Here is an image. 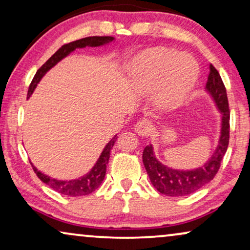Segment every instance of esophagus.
<instances>
[{"label": "esophagus", "mask_w": 250, "mask_h": 250, "mask_svg": "<svg viewBox=\"0 0 250 250\" xmlns=\"http://www.w3.org/2000/svg\"><path fill=\"white\" fill-rule=\"evenodd\" d=\"M134 129L139 135L149 136L152 131V124L148 119H142V121H139L136 123Z\"/></svg>", "instance_id": "34e87169"}]
</instances>
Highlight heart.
Segmentation results:
<instances>
[{
	"mask_svg": "<svg viewBox=\"0 0 250 250\" xmlns=\"http://www.w3.org/2000/svg\"><path fill=\"white\" fill-rule=\"evenodd\" d=\"M133 88L149 93L160 86L159 102L174 107L187 97L198 78V66L189 56L170 49L146 51L132 60L128 68Z\"/></svg>",
	"mask_w": 250,
	"mask_h": 250,
	"instance_id": "b5f03b06",
	"label": "heart"
}]
</instances>
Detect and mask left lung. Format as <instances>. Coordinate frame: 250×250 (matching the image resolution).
<instances>
[{"label": "left lung", "instance_id": "8db88e82", "mask_svg": "<svg viewBox=\"0 0 250 250\" xmlns=\"http://www.w3.org/2000/svg\"><path fill=\"white\" fill-rule=\"evenodd\" d=\"M206 90L209 92L217 108L222 114V127L218 146L209 160L200 168L193 170H179L169 168L158 162L153 155L152 146H146L142 153L143 165L146 167L152 186L160 193L169 197H181L196 192L206 186L216 175L221 162L228 150L230 139V109L227 95V88L223 81L213 64H209V75L206 83Z\"/></svg>", "mask_w": 250, "mask_h": 250}]
</instances>
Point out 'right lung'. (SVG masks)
<instances>
[{"label": "right lung", "mask_w": 250, "mask_h": 250, "mask_svg": "<svg viewBox=\"0 0 250 250\" xmlns=\"http://www.w3.org/2000/svg\"><path fill=\"white\" fill-rule=\"evenodd\" d=\"M114 41V37L111 36H91V37H85V39H81L74 42H70L68 44H64L36 71L35 76H34L32 83L29 85L28 93L27 97H30L32 93L35 90L36 85L41 81L44 75L46 74L47 70H50L54 64H57L61 59H63L64 57H67L68 54L73 52L74 50H76L77 47H85V46H100L104 44H107L109 42ZM117 136H114L110 142L105 146V148L102 151L100 158L98 159L97 164H95L93 168H92L87 174H85L84 176L80 177L76 180H70V181H60L52 179V177L44 175L43 173H41L40 170H37L35 166H33L34 172L39 179L47 184L50 188H52L54 191L59 192L64 196H70V197H80V196H86L90 194L98 189L102 183V181L104 179L105 170H107V165L109 162V157H110V152L112 146H114Z\"/></svg>", "instance_id": "obj_1"}]
</instances>
